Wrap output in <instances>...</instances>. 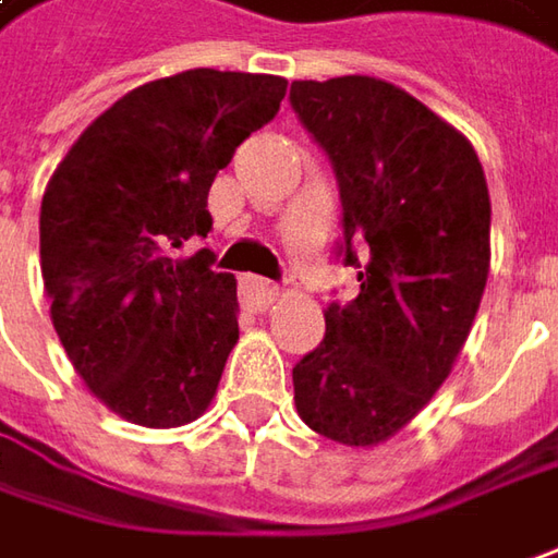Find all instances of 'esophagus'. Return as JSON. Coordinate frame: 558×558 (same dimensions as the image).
<instances>
[{"instance_id": "obj_1", "label": "esophagus", "mask_w": 558, "mask_h": 558, "mask_svg": "<svg viewBox=\"0 0 558 558\" xmlns=\"http://www.w3.org/2000/svg\"><path fill=\"white\" fill-rule=\"evenodd\" d=\"M240 290H243V300H246V305L255 308V312H265V308L280 296L278 283H271V280H265V278H253V275H250V278H243Z\"/></svg>"}]
</instances>
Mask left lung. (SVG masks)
<instances>
[{"mask_svg":"<svg viewBox=\"0 0 558 558\" xmlns=\"http://www.w3.org/2000/svg\"><path fill=\"white\" fill-rule=\"evenodd\" d=\"M290 102L322 143L352 240L359 296L325 308V340L293 368L296 412L343 447L400 434L444 387L490 275V193L469 136L400 86L296 81Z\"/></svg>","mask_w":558,"mask_h":558,"instance_id":"left-lung-1","label":"left lung"}]
</instances>
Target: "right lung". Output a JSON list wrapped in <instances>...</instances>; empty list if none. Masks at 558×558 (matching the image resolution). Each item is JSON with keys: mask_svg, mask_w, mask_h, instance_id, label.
Masks as SVG:
<instances>
[{"mask_svg": "<svg viewBox=\"0 0 558 558\" xmlns=\"http://www.w3.org/2000/svg\"><path fill=\"white\" fill-rule=\"evenodd\" d=\"M287 96L275 74L193 68L106 109L46 183L39 268L74 372L114 415L181 427L206 412L240 340L233 275L208 253V190Z\"/></svg>", "mask_w": 558, "mask_h": 558, "instance_id": "1", "label": "right lung"}]
</instances>
